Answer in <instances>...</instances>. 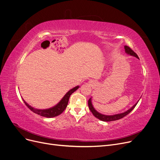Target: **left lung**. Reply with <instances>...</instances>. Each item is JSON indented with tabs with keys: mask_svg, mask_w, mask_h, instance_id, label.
Returning <instances> with one entry per match:
<instances>
[{
	"mask_svg": "<svg viewBox=\"0 0 160 160\" xmlns=\"http://www.w3.org/2000/svg\"><path fill=\"white\" fill-rule=\"evenodd\" d=\"M124 48H125V51L126 54H129L130 56H135V57H136L137 58L139 59L137 54L135 52H134L133 50H132L131 49V48H129V47H127V46H125ZM138 101L139 100H138V102H137L135 104H134L130 108V109H129L128 110H127L126 112H123V113H118V114H114V115H104V114H102V113H99L98 112H97V110H95V108L93 107V105H92V97L90 98V99L88 100V104L89 109H90L91 112L92 113V114L96 118H98V119H100L101 121H116V120L120 119L121 118H123V117L126 116L127 115H128L134 109V108H135V107L137 106Z\"/></svg>",
	"mask_w": 160,
	"mask_h": 160,
	"instance_id": "8db88e82",
	"label": "left lung"
}]
</instances>
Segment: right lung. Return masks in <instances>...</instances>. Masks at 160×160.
<instances>
[{
  "instance_id": "right-lung-1",
  "label": "right lung",
  "mask_w": 160,
  "mask_h": 160,
  "mask_svg": "<svg viewBox=\"0 0 160 160\" xmlns=\"http://www.w3.org/2000/svg\"><path fill=\"white\" fill-rule=\"evenodd\" d=\"M79 88V86H77L72 89H70V90L64 95V97L62 98V100L58 102V104L52 108H48V109H44V110L37 109V108H34L33 107L29 105L23 99V100L24 102V103L25 104V105H26L33 112L41 116L45 117L47 118H54V117L59 116L60 114H61L63 111L65 110V109L68 106L70 96H71V94L73 93L76 90H78Z\"/></svg>"
}]
</instances>
